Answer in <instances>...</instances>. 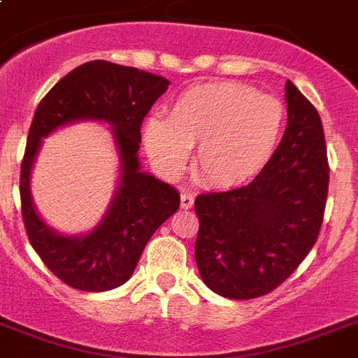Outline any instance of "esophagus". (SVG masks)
<instances>
[{"label": "esophagus", "instance_id": "1", "mask_svg": "<svg viewBox=\"0 0 358 358\" xmlns=\"http://www.w3.org/2000/svg\"><path fill=\"white\" fill-rule=\"evenodd\" d=\"M193 202H195V196H193V193H189V191H184V193L180 195V206L184 208V210H189V208L193 206Z\"/></svg>", "mask_w": 358, "mask_h": 358}]
</instances>
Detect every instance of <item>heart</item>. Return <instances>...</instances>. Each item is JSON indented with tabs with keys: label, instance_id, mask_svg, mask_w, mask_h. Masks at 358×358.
I'll list each match as a JSON object with an SVG mask.
<instances>
[{
	"label": "heart",
	"instance_id": "1",
	"mask_svg": "<svg viewBox=\"0 0 358 358\" xmlns=\"http://www.w3.org/2000/svg\"><path fill=\"white\" fill-rule=\"evenodd\" d=\"M284 108L252 87L223 81L180 92L169 117H150L143 143L163 173L176 174L193 152V174L212 187H230L252 178L277 146Z\"/></svg>",
	"mask_w": 358,
	"mask_h": 358
}]
</instances>
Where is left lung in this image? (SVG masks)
Here are the masks:
<instances>
[{
	"label": "left lung",
	"mask_w": 358,
	"mask_h": 358,
	"mask_svg": "<svg viewBox=\"0 0 358 358\" xmlns=\"http://www.w3.org/2000/svg\"><path fill=\"white\" fill-rule=\"evenodd\" d=\"M288 124L250 184L195 199V260L208 288L255 299L278 288L316 243L329 193L322 119L286 81Z\"/></svg>",
	"instance_id": "8db88e82"
}]
</instances>
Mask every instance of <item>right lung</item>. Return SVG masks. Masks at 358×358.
I'll return each mask as SVG.
<instances>
[{
  "label": "right lung",
  "mask_w": 358,
  "mask_h": 358,
  "mask_svg": "<svg viewBox=\"0 0 358 358\" xmlns=\"http://www.w3.org/2000/svg\"><path fill=\"white\" fill-rule=\"evenodd\" d=\"M169 81L134 66L91 61L74 69L42 98L31 122L20 167L22 219L29 243L50 271L83 292H106L124 284L152 234L180 206L173 185L139 171L141 124ZM83 118L114 126L123 176L112 210L85 238H64L36 215L29 195V173L40 139L57 125Z\"/></svg>",
  "instance_id": "right-lung-1"
}]
</instances>
